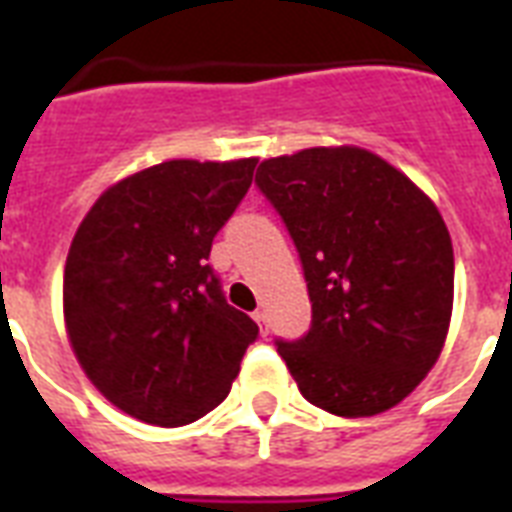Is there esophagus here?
I'll return each mask as SVG.
<instances>
[{"instance_id": "1", "label": "esophagus", "mask_w": 512, "mask_h": 512, "mask_svg": "<svg viewBox=\"0 0 512 512\" xmlns=\"http://www.w3.org/2000/svg\"><path fill=\"white\" fill-rule=\"evenodd\" d=\"M252 319L257 321V327H260V332H263V335H268V313H265V311H255V313H252Z\"/></svg>"}]
</instances>
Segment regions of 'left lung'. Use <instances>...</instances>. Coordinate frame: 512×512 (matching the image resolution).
I'll use <instances>...</instances> for the list:
<instances>
[{
	"label": "left lung",
	"instance_id": "left-lung-1",
	"mask_svg": "<svg viewBox=\"0 0 512 512\" xmlns=\"http://www.w3.org/2000/svg\"><path fill=\"white\" fill-rule=\"evenodd\" d=\"M311 297V329L276 340L297 388L340 417L404 401L436 364L452 319L454 252L417 185L364 148H305L257 167Z\"/></svg>",
	"mask_w": 512,
	"mask_h": 512
}]
</instances>
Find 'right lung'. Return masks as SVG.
<instances>
[{
    "label": "right lung",
    "mask_w": 512,
    "mask_h": 512,
    "mask_svg": "<svg viewBox=\"0 0 512 512\" xmlns=\"http://www.w3.org/2000/svg\"><path fill=\"white\" fill-rule=\"evenodd\" d=\"M255 164L175 159L124 177L71 241L68 340L92 385L138 420L177 428L212 412L257 340L207 263Z\"/></svg>",
    "instance_id": "obj_1"
}]
</instances>
